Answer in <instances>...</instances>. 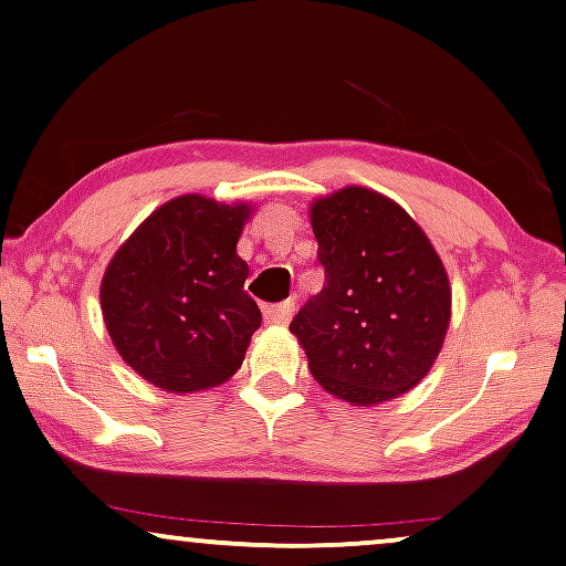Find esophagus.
<instances>
[{"label":"esophagus","instance_id":"esophagus-1","mask_svg":"<svg viewBox=\"0 0 566 566\" xmlns=\"http://www.w3.org/2000/svg\"><path fill=\"white\" fill-rule=\"evenodd\" d=\"M292 313H295V303H292V300H284V303L263 307V318H266L269 324H279V326L290 324Z\"/></svg>","mask_w":566,"mask_h":566}]
</instances>
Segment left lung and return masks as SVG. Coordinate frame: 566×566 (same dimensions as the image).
Listing matches in <instances>:
<instances>
[{
    "label": "left lung",
    "mask_w": 566,
    "mask_h": 566,
    "mask_svg": "<svg viewBox=\"0 0 566 566\" xmlns=\"http://www.w3.org/2000/svg\"><path fill=\"white\" fill-rule=\"evenodd\" d=\"M326 284L292 318L307 368L334 397L378 405L431 370L452 316L443 263L402 206L345 188L311 206Z\"/></svg>",
    "instance_id": "left-lung-1"
}]
</instances>
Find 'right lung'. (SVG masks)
Wrapping results in <instances>:
<instances>
[{"instance_id":"add662e5","label":"right lung","mask_w":566,"mask_h":566,"mask_svg":"<svg viewBox=\"0 0 566 566\" xmlns=\"http://www.w3.org/2000/svg\"><path fill=\"white\" fill-rule=\"evenodd\" d=\"M245 203L180 196L114 253L102 282L106 328L133 370L167 391H200L242 366L261 311L238 240Z\"/></svg>"}]
</instances>
